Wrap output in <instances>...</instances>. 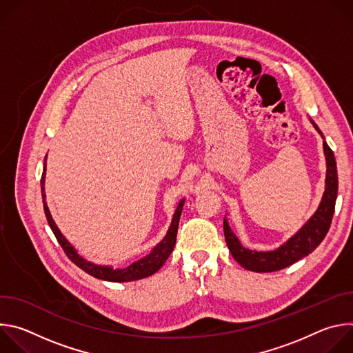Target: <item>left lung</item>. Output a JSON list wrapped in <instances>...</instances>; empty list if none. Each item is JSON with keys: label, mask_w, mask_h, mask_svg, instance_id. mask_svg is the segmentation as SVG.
<instances>
[{"label": "left lung", "mask_w": 353, "mask_h": 353, "mask_svg": "<svg viewBox=\"0 0 353 353\" xmlns=\"http://www.w3.org/2000/svg\"><path fill=\"white\" fill-rule=\"evenodd\" d=\"M314 128L323 135L320 128L313 123ZM324 154L327 159V177H325V191L321 199V204L312 219L301 228L292 239H289L283 245L275 251H254L244 248L236 234L229 228L226 219H223V233L226 244L230 250L233 259L245 270L254 272H274L283 270L303 257L309 256L316 250V247L324 240L330 230L332 215L335 211V201L338 192V174L336 162L334 152L327 142H323Z\"/></svg>", "instance_id": "left-lung-1"}]
</instances>
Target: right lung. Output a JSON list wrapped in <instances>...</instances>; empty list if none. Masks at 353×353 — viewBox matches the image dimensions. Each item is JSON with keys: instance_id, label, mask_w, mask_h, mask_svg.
Segmentation results:
<instances>
[{"instance_id": "right-lung-1", "label": "right lung", "mask_w": 353, "mask_h": 353, "mask_svg": "<svg viewBox=\"0 0 353 353\" xmlns=\"http://www.w3.org/2000/svg\"><path fill=\"white\" fill-rule=\"evenodd\" d=\"M44 176H46V158H44V170L41 174V196H43V208H44V214L47 218V222L52 228L56 239L59 240L60 245L63 247L64 253L67 254V257L75 264L78 265L81 270H83L85 272H88L89 275L97 278V279H103V281H110V282H130V281H137V279H142L146 278L149 275L155 274L169 259V256L172 254V251L174 248L176 244V236H177V229H179V221H180V215L183 211V205L184 201L179 204L170 229L166 234V237L150 251V254L143 257L142 260L131 264L130 267L124 268V270H113L110 267H100V265H94L92 263H88L86 260H83L81 256H78L77 251L74 250V247L65 240V237L60 233L59 228L56 226L54 221L52 219V215H50V211L47 208L46 204V194H44Z\"/></svg>"}]
</instances>
